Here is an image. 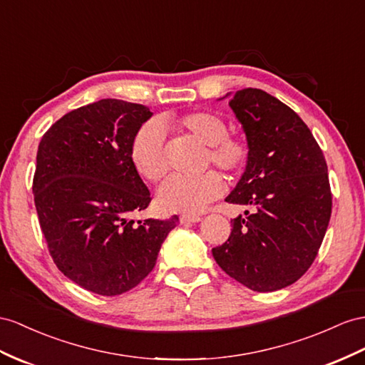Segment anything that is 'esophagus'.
<instances>
[{
	"label": "esophagus",
	"instance_id": "34e87169",
	"mask_svg": "<svg viewBox=\"0 0 365 365\" xmlns=\"http://www.w3.org/2000/svg\"><path fill=\"white\" fill-rule=\"evenodd\" d=\"M200 220H202V217L195 216V214H182V216H180L182 223H197Z\"/></svg>",
	"mask_w": 365,
	"mask_h": 365
}]
</instances>
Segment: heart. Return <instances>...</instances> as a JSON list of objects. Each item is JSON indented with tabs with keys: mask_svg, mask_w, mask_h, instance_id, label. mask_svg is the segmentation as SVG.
Wrapping results in <instances>:
<instances>
[{
	"mask_svg": "<svg viewBox=\"0 0 365 365\" xmlns=\"http://www.w3.org/2000/svg\"><path fill=\"white\" fill-rule=\"evenodd\" d=\"M180 133L190 135L207 148V165L212 163L220 171L236 174L247 165L250 148L247 140L230 135L227 123L214 112L197 110L171 118ZM130 162L146 180L158 182L166 175L168 165L165 151V129L158 121H148L140 128L130 143ZM223 191V182L216 173H207L197 179L171 177L158 190V203L171 212H200L216 200Z\"/></svg>",
	"mask_w": 365,
	"mask_h": 365,
	"instance_id": "1",
	"label": "heart"
}]
</instances>
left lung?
Masks as SVG:
<instances>
[{"label":"left lung","mask_w":365,"mask_h":365,"mask_svg":"<svg viewBox=\"0 0 365 365\" xmlns=\"http://www.w3.org/2000/svg\"><path fill=\"white\" fill-rule=\"evenodd\" d=\"M230 108L250 155L225 200L251 211L231 220L228 240L212 256L253 292H276L310 268L322 244L331 216L327 163L302 118L265 91H237Z\"/></svg>","instance_id":"1"}]
</instances>
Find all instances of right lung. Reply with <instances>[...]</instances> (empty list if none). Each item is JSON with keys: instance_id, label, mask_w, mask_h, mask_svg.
I'll use <instances>...</instances> for the list:
<instances>
[{"instance_id": "obj_1", "label": "right lung", "mask_w": 365, "mask_h": 365, "mask_svg": "<svg viewBox=\"0 0 365 365\" xmlns=\"http://www.w3.org/2000/svg\"><path fill=\"white\" fill-rule=\"evenodd\" d=\"M151 115L143 105L103 98L63 115L38 145L32 191L49 253L64 276L101 296L142 282L179 223L133 219L151 194L130 143Z\"/></svg>"}]
</instances>
